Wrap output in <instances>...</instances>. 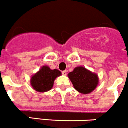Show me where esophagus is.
Returning <instances> with one entry per match:
<instances>
[{
    "instance_id": "esophagus-1",
    "label": "esophagus",
    "mask_w": 128,
    "mask_h": 128,
    "mask_svg": "<svg viewBox=\"0 0 128 128\" xmlns=\"http://www.w3.org/2000/svg\"><path fill=\"white\" fill-rule=\"evenodd\" d=\"M66 73H67V71H66V70H63V71H62V74L64 75V76H66Z\"/></svg>"
}]
</instances>
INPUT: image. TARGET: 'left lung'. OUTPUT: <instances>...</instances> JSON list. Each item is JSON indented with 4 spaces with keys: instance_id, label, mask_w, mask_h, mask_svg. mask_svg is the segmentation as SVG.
<instances>
[{
    "instance_id": "left-lung-1",
    "label": "left lung",
    "mask_w": 128,
    "mask_h": 128,
    "mask_svg": "<svg viewBox=\"0 0 128 128\" xmlns=\"http://www.w3.org/2000/svg\"><path fill=\"white\" fill-rule=\"evenodd\" d=\"M74 88L82 94L91 93L96 88L99 79L98 75L84 66H77L68 74Z\"/></svg>"
}]
</instances>
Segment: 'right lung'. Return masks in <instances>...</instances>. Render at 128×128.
<instances>
[{"label":"right lung","instance_id":"add662e5","mask_svg":"<svg viewBox=\"0 0 128 128\" xmlns=\"http://www.w3.org/2000/svg\"><path fill=\"white\" fill-rule=\"evenodd\" d=\"M62 75L57 69L51 70L48 66H43L30 79L32 88L38 92H43L50 91L53 86L54 81L57 77Z\"/></svg>","mask_w":128,"mask_h":128}]
</instances>
